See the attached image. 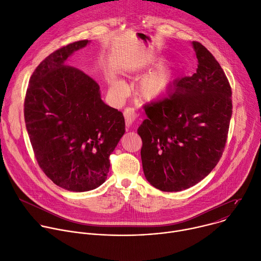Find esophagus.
<instances>
[{
    "instance_id": "1",
    "label": "esophagus",
    "mask_w": 261,
    "mask_h": 261,
    "mask_svg": "<svg viewBox=\"0 0 261 261\" xmlns=\"http://www.w3.org/2000/svg\"><path fill=\"white\" fill-rule=\"evenodd\" d=\"M124 118H125V124L126 126H130L137 119L138 117V113L135 110V108H126L123 112Z\"/></svg>"
}]
</instances>
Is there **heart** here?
Instances as JSON below:
<instances>
[{"label":"heart","mask_w":261,"mask_h":261,"mask_svg":"<svg viewBox=\"0 0 261 261\" xmlns=\"http://www.w3.org/2000/svg\"><path fill=\"white\" fill-rule=\"evenodd\" d=\"M173 69L170 65H161L156 69L151 72L144 75L137 85V95L146 101L155 100L162 97L169 89V87L172 83ZM111 90L116 96H123L126 93L127 87L124 82L120 80H112L111 83Z\"/></svg>","instance_id":"b5f03b06"}]
</instances>
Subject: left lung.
I'll use <instances>...</instances> for the list:
<instances>
[{
	"label": "left lung",
	"mask_w": 261,
	"mask_h": 261,
	"mask_svg": "<svg viewBox=\"0 0 261 261\" xmlns=\"http://www.w3.org/2000/svg\"><path fill=\"white\" fill-rule=\"evenodd\" d=\"M198 68L173 86V92L144 107L138 128L146 179L164 192L189 189L219 163L226 146L232 99L229 81L216 58L193 41Z\"/></svg>",
	"instance_id": "obj_1"
}]
</instances>
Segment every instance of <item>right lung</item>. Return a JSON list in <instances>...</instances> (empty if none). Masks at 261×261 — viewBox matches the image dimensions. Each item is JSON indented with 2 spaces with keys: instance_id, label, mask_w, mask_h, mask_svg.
I'll use <instances>...</instances> for the list:
<instances>
[{
  "instance_id": "right-lung-1",
  "label": "right lung",
  "mask_w": 261,
  "mask_h": 261,
  "mask_svg": "<svg viewBox=\"0 0 261 261\" xmlns=\"http://www.w3.org/2000/svg\"><path fill=\"white\" fill-rule=\"evenodd\" d=\"M88 40L55 50L36 67L24 97V122L36 161L57 186L86 192L107 179L110 155L125 132L123 114L100 98L99 86L65 64Z\"/></svg>"
}]
</instances>
